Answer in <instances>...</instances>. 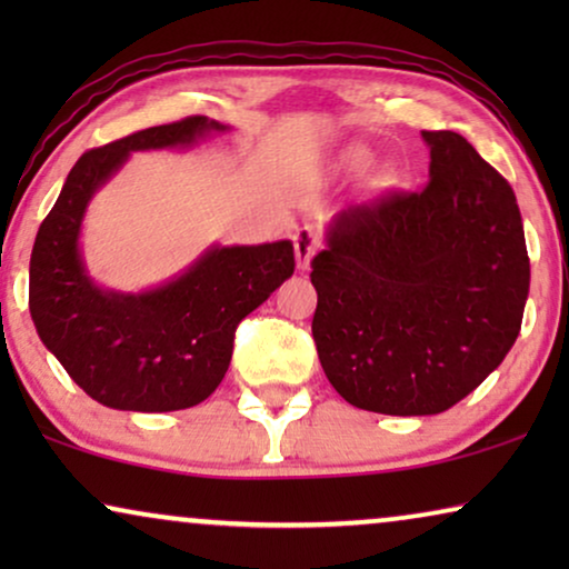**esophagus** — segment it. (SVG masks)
<instances>
[{
    "label": "esophagus",
    "mask_w": 569,
    "mask_h": 569,
    "mask_svg": "<svg viewBox=\"0 0 569 569\" xmlns=\"http://www.w3.org/2000/svg\"><path fill=\"white\" fill-rule=\"evenodd\" d=\"M292 240H295V259H298V269H302L306 271L308 267H310V259H313V253L318 251V236H316V230L313 228H300V230H295V236H292Z\"/></svg>",
    "instance_id": "obj_1"
}]
</instances>
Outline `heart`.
<instances>
[{"label": "heart", "instance_id": "1", "mask_svg": "<svg viewBox=\"0 0 569 569\" xmlns=\"http://www.w3.org/2000/svg\"><path fill=\"white\" fill-rule=\"evenodd\" d=\"M347 160H349V166L362 168L365 162H368V154H365L362 150H355V152H349V154H347Z\"/></svg>", "mask_w": 569, "mask_h": 569}]
</instances>
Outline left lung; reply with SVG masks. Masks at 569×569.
I'll list each match as a JSON object with an SVG mask.
<instances>
[{
    "instance_id": "1",
    "label": "left lung",
    "mask_w": 569,
    "mask_h": 569,
    "mask_svg": "<svg viewBox=\"0 0 569 569\" xmlns=\"http://www.w3.org/2000/svg\"><path fill=\"white\" fill-rule=\"evenodd\" d=\"M422 191L341 209L310 261L318 360L341 399L440 415L516 345L531 284L510 183L456 131H422Z\"/></svg>"
}]
</instances>
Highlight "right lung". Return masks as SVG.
Listing matches in <instances>:
<instances>
[{
	"mask_svg": "<svg viewBox=\"0 0 569 569\" xmlns=\"http://www.w3.org/2000/svg\"><path fill=\"white\" fill-rule=\"evenodd\" d=\"M228 129L207 116H189L84 152L38 228L30 318L69 378L103 407H197L228 372L238 323L292 277L290 240L209 246L189 269L144 292L106 290L88 274L80 248L84 212L129 154L191 147Z\"/></svg>",
	"mask_w": 569,
	"mask_h": 569,
	"instance_id": "right-lung-1",
	"label": "right lung"
}]
</instances>
